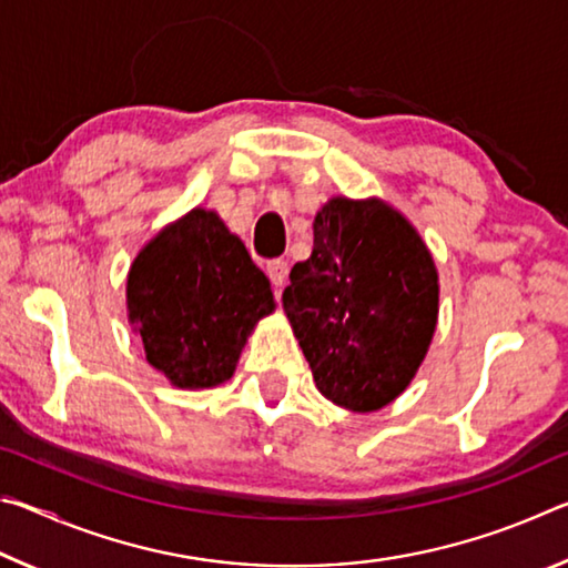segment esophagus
I'll list each match as a JSON object with an SVG mask.
<instances>
[{"label": "esophagus", "instance_id": "1", "mask_svg": "<svg viewBox=\"0 0 568 568\" xmlns=\"http://www.w3.org/2000/svg\"><path fill=\"white\" fill-rule=\"evenodd\" d=\"M267 277H271V283L275 287H283L285 281H287V263L285 261H271L267 263Z\"/></svg>", "mask_w": 568, "mask_h": 568}]
</instances>
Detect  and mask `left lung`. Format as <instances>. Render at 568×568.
Wrapping results in <instances>:
<instances>
[{
	"instance_id": "left-lung-1",
	"label": "left lung",
	"mask_w": 568,
	"mask_h": 568,
	"mask_svg": "<svg viewBox=\"0 0 568 568\" xmlns=\"http://www.w3.org/2000/svg\"><path fill=\"white\" fill-rule=\"evenodd\" d=\"M283 307L335 406L371 413L416 376L438 321V273L426 243L378 197H333L313 223V253L295 263Z\"/></svg>"
}]
</instances>
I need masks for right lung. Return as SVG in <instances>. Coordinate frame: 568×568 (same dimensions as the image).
Here are the masks:
<instances>
[{"label":"right lung","instance_id":"add662e5","mask_svg":"<svg viewBox=\"0 0 568 568\" xmlns=\"http://www.w3.org/2000/svg\"><path fill=\"white\" fill-rule=\"evenodd\" d=\"M273 311L271 281L213 210L160 230L128 275V318L148 363L178 388L233 378L247 335Z\"/></svg>","mask_w":568,"mask_h":568}]
</instances>
